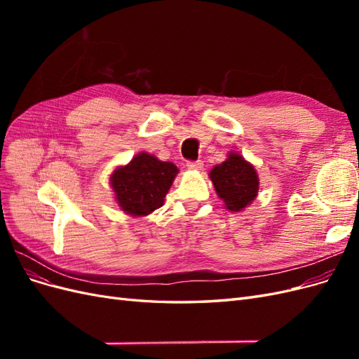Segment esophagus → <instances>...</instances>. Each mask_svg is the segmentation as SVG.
Returning <instances> with one entry per match:
<instances>
[{
    "mask_svg": "<svg viewBox=\"0 0 359 359\" xmlns=\"http://www.w3.org/2000/svg\"><path fill=\"white\" fill-rule=\"evenodd\" d=\"M187 168L191 170H202L203 169V163L201 160L198 161H189L187 163Z\"/></svg>",
    "mask_w": 359,
    "mask_h": 359,
    "instance_id": "esophagus-1",
    "label": "esophagus"
}]
</instances>
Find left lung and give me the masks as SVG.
Masks as SVG:
<instances>
[{
  "mask_svg": "<svg viewBox=\"0 0 359 359\" xmlns=\"http://www.w3.org/2000/svg\"><path fill=\"white\" fill-rule=\"evenodd\" d=\"M210 178L217 196L229 211H243L257 196L259 178L256 169L238 153H229L222 165L214 166Z\"/></svg>",
  "mask_w": 359,
  "mask_h": 359,
  "instance_id": "1",
  "label": "left lung"
}]
</instances>
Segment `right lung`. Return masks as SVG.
I'll list each match as a JSON object with an SVG mask.
<instances>
[{"mask_svg":"<svg viewBox=\"0 0 359 359\" xmlns=\"http://www.w3.org/2000/svg\"><path fill=\"white\" fill-rule=\"evenodd\" d=\"M178 168L148 153H139L111 175L115 201L126 214L145 217L163 205Z\"/></svg>","mask_w":359,"mask_h":359,"instance_id":"add662e5","label":"right lung"}]
</instances>
